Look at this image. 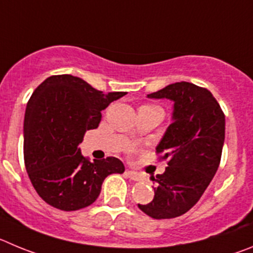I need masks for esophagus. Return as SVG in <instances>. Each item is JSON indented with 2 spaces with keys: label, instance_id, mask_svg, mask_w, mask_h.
<instances>
[{
  "label": "esophagus",
  "instance_id": "obj_1",
  "mask_svg": "<svg viewBox=\"0 0 253 253\" xmlns=\"http://www.w3.org/2000/svg\"><path fill=\"white\" fill-rule=\"evenodd\" d=\"M126 175L129 177V179H131V180H135V181L141 180V175H138L137 172H135V171H131V170H127Z\"/></svg>",
  "mask_w": 253,
  "mask_h": 253
}]
</instances>
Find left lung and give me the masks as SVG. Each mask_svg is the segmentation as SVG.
Masks as SVG:
<instances>
[{
	"instance_id": "1",
	"label": "left lung",
	"mask_w": 253,
	"mask_h": 253,
	"mask_svg": "<svg viewBox=\"0 0 253 253\" xmlns=\"http://www.w3.org/2000/svg\"><path fill=\"white\" fill-rule=\"evenodd\" d=\"M147 98L174 104L171 124L156 146L168 168L152 179L154 199L138 208L155 219H169L193 208L217 172L226 118L208 89L188 82L169 84Z\"/></svg>"
}]
</instances>
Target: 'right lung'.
<instances>
[{"mask_svg": "<svg viewBox=\"0 0 253 253\" xmlns=\"http://www.w3.org/2000/svg\"><path fill=\"white\" fill-rule=\"evenodd\" d=\"M126 92L104 94L70 74L45 79L30 97L24 120V159L38 194L54 208L70 211L90 206L108 175L122 174L117 158L93 160L79 145L98 127L102 111Z\"/></svg>", "mask_w": 253, "mask_h": 253, "instance_id": "obj_1", "label": "right lung"}]
</instances>
